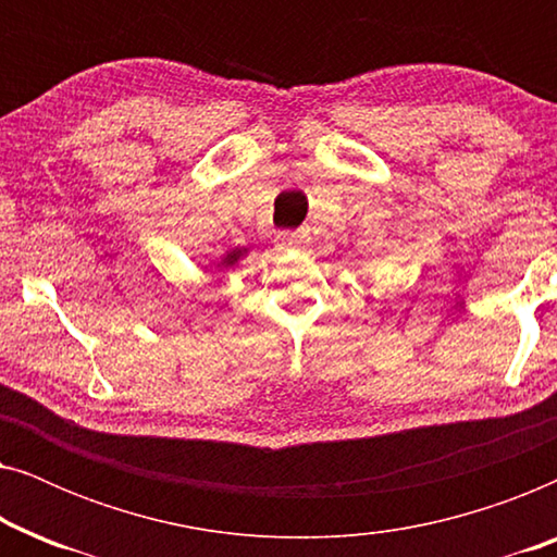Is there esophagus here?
<instances>
[{
  "label": "esophagus",
  "instance_id": "esophagus-1",
  "mask_svg": "<svg viewBox=\"0 0 557 557\" xmlns=\"http://www.w3.org/2000/svg\"><path fill=\"white\" fill-rule=\"evenodd\" d=\"M304 246V235L301 233H284L276 238V248L278 250H292V248H301Z\"/></svg>",
  "mask_w": 557,
  "mask_h": 557
}]
</instances>
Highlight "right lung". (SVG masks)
Instances as JSON below:
<instances>
[{
    "instance_id": "1",
    "label": "right lung",
    "mask_w": 557,
    "mask_h": 557,
    "mask_svg": "<svg viewBox=\"0 0 557 557\" xmlns=\"http://www.w3.org/2000/svg\"><path fill=\"white\" fill-rule=\"evenodd\" d=\"M248 253H250V248H231V250H225V253L220 256L218 261L210 265V269H215V271H231V269H235V265H238Z\"/></svg>"
}]
</instances>
